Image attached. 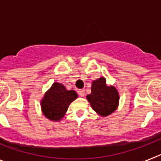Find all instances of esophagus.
<instances>
[{
    "label": "esophagus",
    "instance_id": "34e87169",
    "mask_svg": "<svg viewBox=\"0 0 161 161\" xmlns=\"http://www.w3.org/2000/svg\"><path fill=\"white\" fill-rule=\"evenodd\" d=\"M77 93L80 97L85 96V90H84V89H78Z\"/></svg>",
    "mask_w": 161,
    "mask_h": 161
}]
</instances>
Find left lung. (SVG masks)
<instances>
[{
    "label": "left lung",
    "mask_w": 161,
    "mask_h": 161,
    "mask_svg": "<svg viewBox=\"0 0 161 161\" xmlns=\"http://www.w3.org/2000/svg\"><path fill=\"white\" fill-rule=\"evenodd\" d=\"M87 99L93 110L102 116H108L117 108L119 96L117 89L107 86L105 78L101 77L93 82Z\"/></svg>",
    "instance_id": "obj_1"
}]
</instances>
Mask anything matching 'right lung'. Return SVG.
<instances>
[{
    "label": "right lung",
    "mask_w": 161,
    "mask_h": 161,
    "mask_svg": "<svg viewBox=\"0 0 161 161\" xmlns=\"http://www.w3.org/2000/svg\"><path fill=\"white\" fill-rule=\"evenodd\" d=\"M77 97L74 90H67L63 85L54 83L41 102L44 115L51 120L57 121L64 117L71 102Z\"/></svg>",
    "instance_id": "right-lung-1"
}]
</instances>
